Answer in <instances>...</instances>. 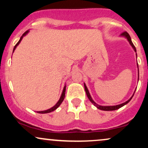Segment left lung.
<instances>
[{
    "mask_svg": "<svg viewBox=\"0 0 148 148\" xmlns=\"http://www.w3.org/2000/svg\"><path fill=\"white\" fill-rule=\"evenodd\" d=\"M121 35H122V36H125V37H126V38L127 39V40H128V41L130 42V45H132V47H133V49H134V51H135L136 52V49L135 46H134V44L132 43V40H131V37H130V35H129V34H128V33H127V32H126V31H125V32H123V33L121 34ZM138 77H139V72H138ZM84 87H85V90H86V95H87V96H88V99H90V101L93 104L95 105V106H97V108H99V109H100V110H103V111H115V110L118 109V108H121L122 106H125V104H127V103H128L129 101H130L131 99H132V98L133 97V96H134V95H133V96H132V97H131L130 99L128 100V101H127L126 102L121 103V104L116 105V106H99V105L97 104V103H96L94 101H93L92 99V97H91L90 95L89 92H88V88H87V87H86V85H85V84H84Z\"/></svg>",
    "mask_w": 148,
    "mask_h": 148,
    "instance_id": "8db88e82",
    "label": "left lung"
}]
</instances>
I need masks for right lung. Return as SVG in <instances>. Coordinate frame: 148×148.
Returning <instances> with one entry per match:
<instances>
[{"label":"right lung","mask_w":148,"mask_h":148,"mask_svg":"<svg viewBox=\"0 0 148 148\" xmlns=\"http://www.w3.org/2000/svg\"><path fill=\"white\" fill-rule=\"evenodd\" d=\"M28 30H27V31H25V33H23V35H22V36L21 37V38H20V40H18V42H17V43H16V45L14 46V49H13V51H14L15 50V49H16V46H17V45H18V44L20 43V42H21V40H22V38H23V37L24 36V35H26V34L28 33ZM65 90H66V86H64V89H63V91H62V95H61V97H60V99H59V101H58L57 103H56V104L55 105V106H54L53 107H52V108H49V109H48V110H47V111H37V113H50V112H52V111H55V110L56 109V108H58V107L59 106H60V105L61 104V103H62V101H63V100H64V96H65Z\"/></svg>","instance_id":"obj_1"}]
</instances>
